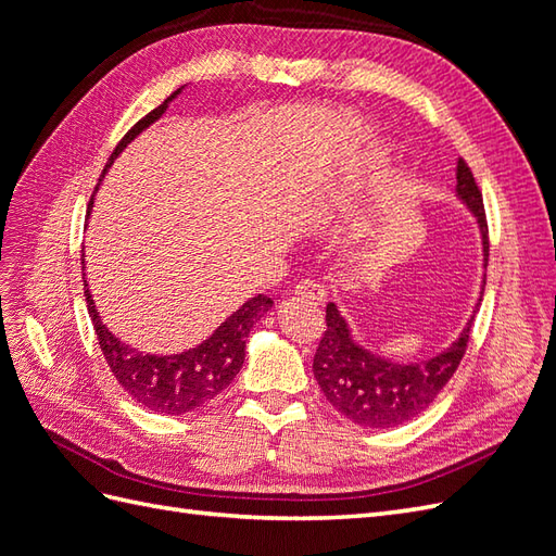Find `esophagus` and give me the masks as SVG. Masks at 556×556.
Listing matches in <instances>:
<instances>
[{
  "label": "esophagus",
  "instance_id": "34e87169",
  "mask_svg": "<svg viewBox=\"0 0 556 556\" xmlns=\"http://www.w3.org/2000/svg\"><path fill=\"white\" fill-rule=\"evenodd\" d=\"M294 294L299 296V299H306V301H313V304H317V306H323L325 301H327V292H325V288L319 282H315V280H304V282H299L296 288H294Z\"/></svg>",
  "mask_w": 556,
  "mask_h": 556
}]
</instances>
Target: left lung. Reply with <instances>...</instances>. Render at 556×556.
I'll use <instances>...</instances> for the list:
<instances>
[{"label": "left lung", "mask_w": 556, "mask_h": 556, "mask_svg": "<svg viewBox=\"0 0 556 556\" xmlns=\"http://www.w3.org/2000/svg\"><path fill=\"white\" fill-rule=\"evenodd\" d=\"M457 197L478 217L486 262L490 237H486L482 192L464 160L457 162ZM473 317L476 311L459 339L439 355L417 364H396L355 343L339 308L327 304V331L319 339L313 359L315 380L331 406L355 425L366 429L399 427L425 413L457 371L466 355Z\"/></svg>", "instance_id": "obj_1"}]
</instances>
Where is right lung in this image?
<instances>
[{"label": "right lung", "mask_w": 556, "mask_h": 556, "mask_svg": "<svg viewBox=\"0 0 556 556\" xmlns=\"http://www.w3.org/2000/svg\"><path fill=\"white\" fill-rule=\"evenodd\" d=\"M180 90L182 88H178L172 97H166L157 109H153L146 117H141V121L125 134L121 143H117L111 153L106 166L113 164V160L123 153L127 143L134 141V137H139L148 125H153L157 117H162V113L169 109V102ZM90 206L92 201L88 204V215H90ZM83 285H86L88 313L92 319L97 341L104 352V359L111 368V374L115 376L117 382L123 384V390L134 401L160 415L192 413L204 406V403H208L211 399H215L223 390H227L229 382L237 378V374L243 366L245 341L252 325H255L257 319L264 317V313L271 311L274 306V301L264 294L252 296L237 313H231L204 343L185 350L180 355L160 357V355H143V352L134 350L121 339H115L102 319H99L86 278H83Z\"/></svg>", "instance_id": "right-lung-1"}]
</instances>
